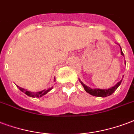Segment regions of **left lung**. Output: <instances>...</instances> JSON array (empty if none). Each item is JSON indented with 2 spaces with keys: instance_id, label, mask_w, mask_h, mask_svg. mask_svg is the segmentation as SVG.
I'll list each match as a JSON object with an SVG mask.
<instances>
[{
  "instance_id": "1",
  "label": "left lung",
  "mask_w": 134,
  "mask_h": 134,
  "mask_svg": "<svg viewBox=\"0 0 134 134\" xmlns=\"http://www.w3.org/2000/svg\"><path fill=\"white\" fill-rule=\"evenodd\" d=\"M120 49H121V54L123 56L124 55V53H123V52L121 51V47H120ZM125 64H126V62H125ZM121 80L120 81H119L118 83L116 84L115 86H114L113 87L110 88H108V89H100V88H91L88 87L87 86H86L85 84H83V82H81L80 81L81 83L82 84V86L84 88V89L87 93H88L89 94L92 95V96H97V97H107L109 96L110 95H112L114 92L117 90V88L119 86V85L121 84Z\"/></svg>"
}]
</instances>
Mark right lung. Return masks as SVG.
Segmentation results:
<instances>
[{"mask_svg": "<svg viewBox=\"0 0 134 134\" xmlns=\"http://www.w3.org/2000/svg\"><path fill=\"white\" fill-rule=\"evenodd\" d=\"M54 81H55V78L54 79ZM17 87L19 88V89L22 91L23 93H24L25 94L27 95L29 97H32V98H41V97H42L43 96H44L46 93H48L51 89H52V88H49L47 90H43L39 92H36V93H32V92L29 91L26 89H24V88H22L19 87L18 86H17Z\"/></svg>", "mask_w": 134, "mask_h": 134, "instance_id": "right-lung-1", "label": "right lung"}]
</instances>
